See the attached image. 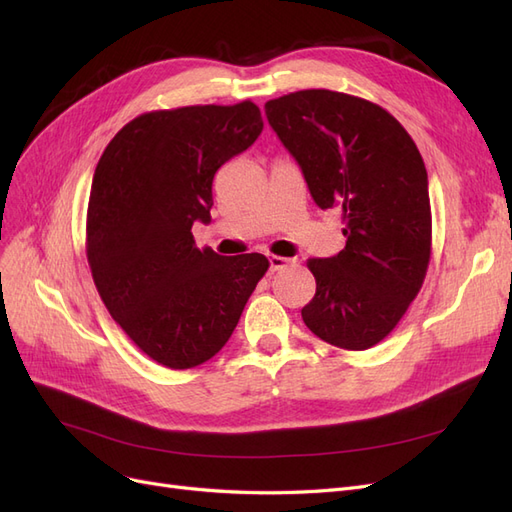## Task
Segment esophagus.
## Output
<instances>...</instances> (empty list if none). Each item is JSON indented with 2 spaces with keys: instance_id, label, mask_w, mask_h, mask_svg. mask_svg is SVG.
<instances>
[{
  "instance_id": "esophagus-1",
  "label": "esophagus",
  "mask_w": 512,
  "mask_h": 512,
  "mask_svg": "<svg viewBox=\"0 0 512 512\" xmlns=\"http://www.w3.org/2000/svg\"><path fill=\"white\" fill-rule=\"evenodd\" d=\"M292 262H294V260L284 258V256H269V267H271V271H282L284 267L292 265Z\"/></svg>"
}]
</instances>
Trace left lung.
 <instances>
[{
    "label": "left lung",
    "mask_w": 512,
    "mask_h": 512,
    "mask_svg": "<svg viewBox=\"0 0 512 512\" xmlns=\"http://www.w3.org/2000/svg\"><path fill=\"white\" fill-rule=\"evenodd\" d=\"M265 113L316 205L339 207L344 220V250L307 260L316 294L301 309L303 322L337 348L376 346L404 318L429 267L421 153L389 111L342 91H294L269 100Z\"/></svg>",
    "instance_id": "8db88e82"
}]
</instances>
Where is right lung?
Listing matches in <instances>:
<instances>
[{
	"mask_svg": "<svg viewBox=\"0 0 512 512\" xmlns=\"http://www.w3.org/2000/svg\"><path fill=\"white\" fill-rule=\"evenodd\" d=\"M260 108L196 104L126 123L96 166L85 250L108 314L149 359L192 369L218 354L269 269L262 254L196 247L218 168L254 145Z\"/></svg>",
	"mask_w": 512,
	"mask_h": 512,
	"instance_id": "1",
	"label": "right lung"
}]
</instances>
